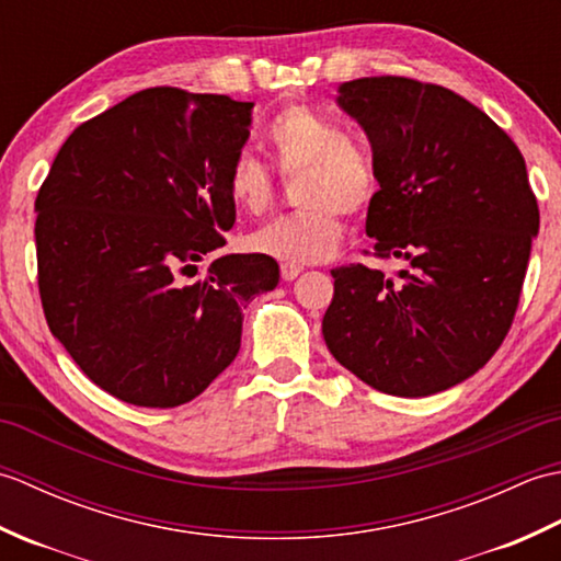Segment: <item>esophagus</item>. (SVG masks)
Masks as SVG:
<instances>
[{"label":"esophagus","instance_id":"1","mask_svg":"<svg viewBox=\"0 0 561 561\" xmlns=\"http://www.w3.org/2000/svg\"><path fill=\"white\" fill-rule=\"evenodd\" d=\"M301 272H304L301 265H291V262H284V265H282V279L284 282H291V279L299 277Z\"/></svg>","mask_w":561,"mask_h":561}]
</instances>
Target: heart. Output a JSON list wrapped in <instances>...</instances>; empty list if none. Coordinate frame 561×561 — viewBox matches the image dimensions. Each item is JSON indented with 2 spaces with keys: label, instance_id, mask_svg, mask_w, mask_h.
<instances>
[{
  "label": "heart",
  "instance_id": "1",
  "mask_svg": "<svg viewBox=\"0 0 561 561\" xmlns=\"http://www.w3.org/2000/svg\"><path fill=\"white\" fill-rule=\"evenodd\" d=\"M272 159L284 175L304 173L299 202L304 209L287 214L250 233L248 245L260 255L291 265H313L337 253L344 236L342 211L356 214L378 193L376 161L362 141L344 135L330 115L306 105H289L267 125ZM229 197L250 217L274 199V178L255 157H236L226 175Z\"/></svg>",
  "mask_w": 561,
  "mask_h": 561
}]
</instances>
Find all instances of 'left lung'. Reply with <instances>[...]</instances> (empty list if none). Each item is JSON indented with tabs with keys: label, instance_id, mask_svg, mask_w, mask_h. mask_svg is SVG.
Masks as SVG:
<instances>
[{
	"label": "left lung",
	"instance_id": "1",
	"mask_svg": "<svg viewBox=\"0 0 561 561\" xmlns=\"http://www.w3.org/2000/svg\"><path fill=\"white\" fill-rule=\"evenodd\" d=\"M337 103L371 141L378 185L366 233L380 270H332L330 354L388 396L426 398L492 359L514 323L540 229L526 161L478 105L404 77L344 81Z\"/></svg>",
	"mask_w": 561,
	"mask_h": 561
}]
</instances>
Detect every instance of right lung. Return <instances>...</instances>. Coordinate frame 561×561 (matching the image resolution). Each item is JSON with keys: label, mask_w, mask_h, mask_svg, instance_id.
Instances as JSON below:
<instances>
[{"label": "right lung", "mask_w": 561, "mask_h": 561, "mask_svg": "<svg viewBox=\"0 0 561 561\" xmlns=\"http://www.w3.org/2000/svg\"><path fill=\"white\" fill-rule=\"evenodd\" d=\"M253 105L157 87L67 137L35 197L45 320L93 383L137 408L190 402L241 350L243 308L279 282L274 257L221 255L226 175Z\"/></svg>", "instance_id": "1"}]
</instances>
